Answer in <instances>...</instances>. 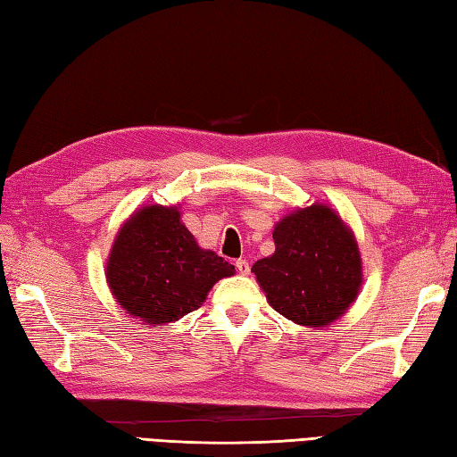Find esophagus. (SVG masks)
I'll use <instances>...</instances> for the list:
<instances>
[{"instance_id":"34e87169","label":"esophagus","mask_w":457,"mask_h":457,"mask_svg":"<svg viewBox=\"0 0 457 457\" xmlns=\"http://www.w3.org/2000/svg\"><path fill=\"white\" fill-rule=\"evenodd\" d=\"M236 269H237V273H239V275H249L251 265L247 263L245 259H237V261H236Z\"/></svg>"}]
</instances>
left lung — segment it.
<instances>
[{"mask_svg":"<svg viewBox=\"0 0 457 457\" xmlns=\"http://www.w3.org/2000/svg\"><path fill=\"white\" fill-rule=\"evenodd\" d=\"M273 239L275 253L251 269L269 304L300 326L332 324L361 287L359 249L344 221L312 204L280 220Z\"/></svg>","mask_w":457,"mask_h":457,"instance_id":"obj_1","label":"left lung"}]
</instances>
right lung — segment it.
Returning a JSON list of instances; mask_svg holds the SVG:
<instances>
[{"label":"right lung","instance_id":"obj_1","mask_svg":"<svg viewBox=\"0 0 457 457\" xmlns=\"http://www.w3.org/2000/svg\"><path fill=\"white\" fill-rule=\"evenodd\" d=\"M234 265L200 249L177 208L147 206L125 223L108 259V285L128 314L162 326L187 316Z\"/></svg>","mask_w":457,"mask_h":457}]
</instances>
